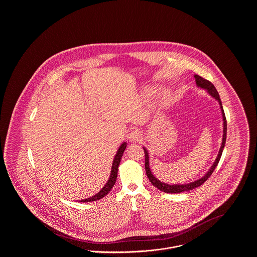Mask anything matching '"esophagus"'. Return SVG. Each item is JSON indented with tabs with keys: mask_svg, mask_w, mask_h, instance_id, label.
I'll return each mask as SVG.
<instances>
[{
	"mask_svg": "<svg viewBox=\"0 0 257 257\" xmlns=\"http://www.w3.org/2000/svg\"><path fill=\"white\" fill-rule=\"evenodd\" d=\"M143 138H142V134H141V132L139 131V130H133L130 134H129V140L131 141V142H133V143H138V142H140L141 140H142Z\"/></svg>",
	"mask_w": 257,
	"mask_h": 257,
	"instance_id": "1",
	"label": "esophagus"
}]
</instances>
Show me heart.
<instances>
[{"label": "heart", "mask_w": 257, "mask_h": 257, "mask_svg": "<svg viewBox=\"0 0 257 257\" xmlns=\"http://www.w3.org/2000/svg\"><path fill=\"white\" fill-rule=\"evenodd\" d=\"M154 93V90L153 89H150L148 92H147V96H152V94ZM160 103L162 105H171L173 102H174V95L172 94L171 90H164L161 94H160L159 97Z\"/></svg>", "instance_id": "b5f03b06"}]
</instances>
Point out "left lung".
<instances>
[{
  "label": "left lung",
  "mask_w": 257,
  "mask_h": 257,
  "mask_svg": "<svg viewBox=\"0 0 257 257\" xmlns=\"http://www.w3.org/2000/svg\"><path fill=\"white\" fill-rule=\"evenodd\" d=\"M195 79H196V85L198 87H201V88H204L208 91V93L212 96V97L215 98L216 100H218L219 104H220V109H221V114H222V120H223V135H222V142H221V147L220 148V151H219V154H218V157L216 158V161L214 162L213 166L211 167V169L209 170L207 173L201 177L200 179L196 180L192 183L189 184H183V185H180V184H176V185H170V184L164 183V182H161L160 180H158L154 175L153 173L150 171V168H149V156H148V153H147V150L144 147V151H145V157H146V166H145V169H146V172H147V177L149 179V181L151 182V184L156 187L157 189H159L160 191L164 192V193H168V194H179V193H182V192H186V191H190V190H193L196 187H199L200 185L204 183L208 178L211 176V174L213 173V171H215L216 167L218 166L219 162H220V157H221V154H222V151H223V148H224V145H225V141H226V118H225V114H224V111L222 109V105H221V101H220V95L216 89V87L214 86V85L209 82L206 79L198 76V75H195Z\"/></svg>",
  "instance_id": "1"
}]
</instances>
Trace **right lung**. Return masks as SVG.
<instances>
[{"label": "right lung", "mask_w": 257, "mask_h": 257, "mask_svg": "<svg viewBox=\"0 0 257 257\" xmlns=\"http://www.w3.org/2000/svg\"><path fill=\"white\" fill-rule=\"evenodd\" d=\"M127 147V144L126 143H123L122 145L120 146V147L118 148L115 156H114V159L112 162V166H111V171H110V178L108 180V182L106 183V185L100 190V192L97 193L95 196H91V197H88L86 199H82L80 200V202H90V201H95V200H99L101 198H103L104 196H107L109 193H110L111 188L113 187V185L115 184L116 181V177H117V170H118V166H119V163H120V160L122 157L123 152L125 150V148Z\"/></svg>", "instance_id": "right-lung-1"}]
</instances>
